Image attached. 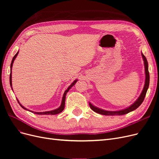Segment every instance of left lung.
Here are the masks:
<instances>
[{
  "instance_id": "left-lung-1",
  "label": "left lung",
  "mask_w": 159,
  "mask_h": 159,
  "mask_svg": "<svg viewBox=\"0 0 159 159\" xmlns=\"http://www.w3.org/2000/svg\"><path fill=\"white\" fill-rule=\"evenodd\" d=\"M142 57L144 61V65H145V85H144V88L142 91V92L140 95V96L138 98V99L134 102L131 105H130L129 107H127L122 110H119V111H106L102 109L98 108L95 107V105L91 104L90 102L89 103L90 108L92 109L93 111L95 113L101 114V115H122L127 114L129 112L133 111L135 110L137 108H138L141 103H143L144 99L145 98V95L147 93V89L149 86V81H150V76H149V72H148V62L147 60V58L145 56L143 55V53H141Z\"/></svg>"
}]
</instances>
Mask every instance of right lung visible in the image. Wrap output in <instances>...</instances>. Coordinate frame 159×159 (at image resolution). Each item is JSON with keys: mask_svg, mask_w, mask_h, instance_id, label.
Masks as SVG:
<instances>
[{"mask_svg": "<svg viewBox=\"0 0 159 159\" xmlns=\"http://www.w3.org/2000/svg\"><path fill=\"white\" fill-rule=\"evenodd\" d=\"M18 52H19V51H18V52L16 53V54L14 55V56L13 57V58H12V62H11V74H10V84H11V88H12V89L13 90V89H12V65H13V63H14V60L16 59V56H17V55H18ZM77 81H78V80H74L73 82L71 83V84L69 86V87L68 88V89H67L66 91H65V92H64V95H63V97H62V99H61V105H60V106L58 107V108H57V109H54V110H52V111H44V112H34V111H30V110H28V109H27L26 108H25V107L23 106V105H22L20 103V102H19V101L18 100V99H17V101H18V103H19V105H20V106L23 108V109H26V110H28V111H30V112H32V113H35V114H38V115H56V114H58V113H61L62 111H63L64 109V107H65V100H66V94H67V93L68 92V91L70 90V89H71V87H73V86L75 84V83L77 82Z\"/></svg>", "mask_w": 159, "mask_h": 159, "instance_id": "obj_1", "label": "right lung"}]
</instances>
